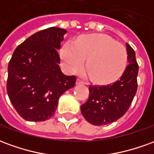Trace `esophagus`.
<instances>
[{"instance_id": "34e87169", "label": "esophagus", "mask_w": 154, "mask_h": 154, "mask_svg": "<svg viewBox=\"0 0 154 154\" xmlns=\"http://www.w3.org/2000/svg\"><path fill=\"white\" fill-rule=\"evenodd\" d=\"M84 83V82L82 80H81V79H79V78H78V79H77V85H81V84H83Z\"/></svg>"}]
</instances>
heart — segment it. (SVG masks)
I'll list each match as a JSON object with an SVG mask.
<instances>
[{"label":"heart","mask_w":154,"mask_h":154,"mask_svg":"<svg viewBox=\"0 0 154 154\" xmlns=\"http://www.w3.org/2000/svg\"><path fill=\"white\" fill-rule=\"evenodd\" d=\"M62 59L69 72L86 68L97 83H109L119 78L125 69L128 53L125 46L102 34L81 36L75 42H67L62 49Z\"/></svg>","instance_id":"obj_1"}]
</instances>
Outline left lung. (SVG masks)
Returning a JSON list of instances; mask_svg holds the SVG:
<instances>
[{"mask_svg":"<svg viewBox=\"0 0 154 154\" xmlns=\"http://www.w3.org/2000/svg\"><path fill=\"white\" fill-rule=\"evenodd\" d=\"M129 64L119 79L113 83L89 86V98L81 106L87 121L95 125H104L116 121L129 110L138 89L139 65L135 53L126 44Z\"/></svg>","mask_w":154,"mask_h":154,"instance_id":"obj_1","label":"left lung"}]
</instances>
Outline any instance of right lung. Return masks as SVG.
I'll list each match as a JSON object with an SVG mask.
<instances>
[{
    "mask_svg": "<svg viewBox=\"0 0 154 154\" xmlns=\"http://www.w3.org/2000/svg\"><path fill=\"white\" fill-rule=\"evenodd\" d=\"M66 33L57 27L35 33L15 48L9 62L7 94L25 120L51 118L59 97L76 84V76L64 75L58 65L57 49Z\"/></svg>",
    "mask_w": 154,
    "mask_h": 154,
    "instance_id": "1",
    "label": "right lung"
}]
</instances>
